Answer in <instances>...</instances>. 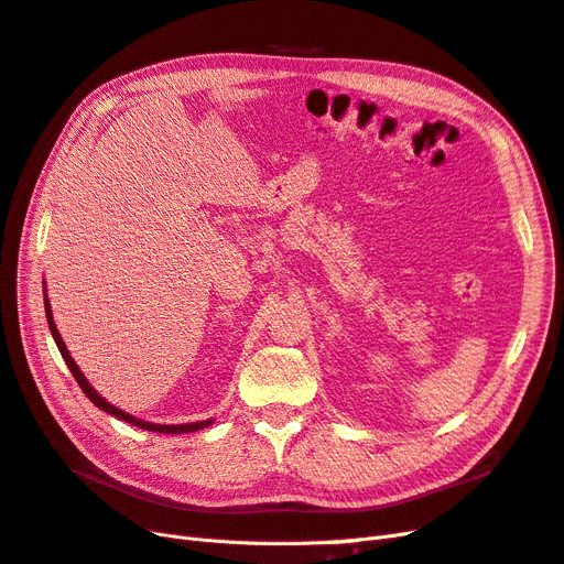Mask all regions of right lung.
Here are the masks:
<instances>
[{
	"mask_svg": "<svg viewBox=\"0 0 564 564\" xmlns=\"http://www.w3.org/2000/svg\"><path fill=\"white\" fill-rule=\"evenodd\" d=\"M44 310H46V321H50V328H52V335H54V340H56V347H58V351H61V357H63V361L68 364V368H70V373H73V378L77 380V384L79 388H83V392L89 397V401L94 406H99L101 411H106V413H110V415H116V417H120V421H124V423H132V425H137V427H141V430H149V432H163V434H182V432H196V430H200V427H207L210 425L213 421H200V423H188V425H153V423H147V421H139V417H134V415H130V413H124V411H120L118 406H112V404H108V401L104 399V397H99L96 394V390L91 388V384L87 382V378L83 376V371H79L77 368V364L73 361V357H70V351H68V347H66V343L61 340V335H58V330H56V324H54V316H52V307H50V300L44 297Z\"/></svg>",
	"mask_w": 564,
	"mask_h": 564,
	"instance_id": "add662e5",
	"label": "right lung"
}]
</instances>
